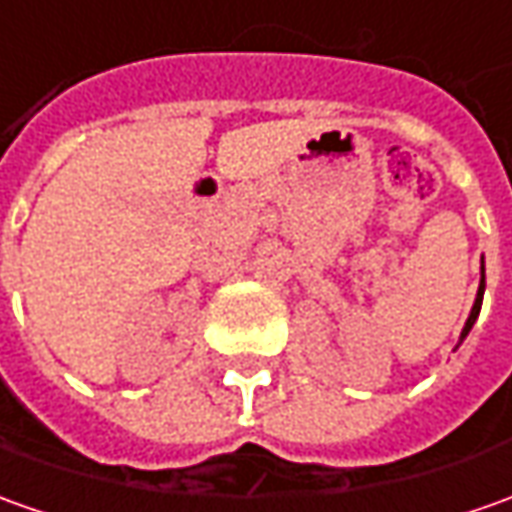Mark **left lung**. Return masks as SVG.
Listing matches in <instances>:
<instances>
[{"mask_svg": "<svg viewBox=\"0 0 512 512\" xmlns=\"http://www.w3.org/2000/svg\"><path fill=\"white\" fill-rule=\"evenodd\" d=\"M482 297H485V257H482V277H479V291H476L474 308H471V314H468V319H465V328H462L460 342H457V347H460V344L465 342V336L471 333V328H474V322H476V319H479V311H482Z\"/></svg>", "mask_w": 512, "mask_h": 512, "instance_id": "left-lung-1", "label": "left lung"}]
</instances>
